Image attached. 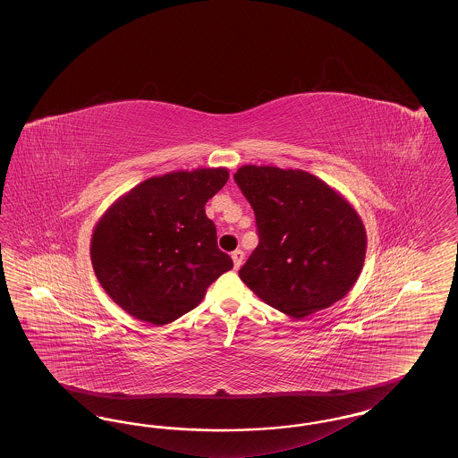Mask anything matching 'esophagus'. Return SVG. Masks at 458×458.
Returning a JSON list of instances; mask_svg holds the SVG:
<instances>
[{
  "label": "esophagus",
  "mask_w": 458,
  "mask_h": 458,
  "mask_svg": "<svg viewBox=\"0 0 458 458\" xmlns=\"http://www.w3.org/2000/svg\"><path fill=\"white\" fill-rule=\"evenodd\" d=\"M232 259H233L235 269H239L240 266H242V262H243V252H242V250L232 252Z\"/></svg>",
  "instance_id": "1"
}]
</instances>
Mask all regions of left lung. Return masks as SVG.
Returning <instances> with one entry per match:
<instances>
[{"label":"left lung","instance_id":"left-lung-1","mask_svg":"<svg viewBox=\"0 0 458 458\" xmlns=\"http://www.w3.org/2000/svg\"><path fill=\"white\" fill-rule=\"evenodd\" d=\"M233 176L259 232L240 280L293 319L344 299L368 249L366 226L349 200L304 170L243 165Z\"/></svg>","mask_w":458,"mask_h":458}]
</instances>
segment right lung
<instances>
[{"mask_svg": "<svg viewBox=\"0 0 458 458\" xmlns=\"http://www.w3.org/2000/svg\"><path fill=\"white\" fill-rule=\"evenodd\" d=\"M228 176L225 166L151 176L109 206L92 230L90 262L114 304L163 327L233 267L204 209Z\"/></svg>", "mask_w": 458, "mask_h": 458, "instance_id": "add662e5", "label": "right lung"}]
</instances>
